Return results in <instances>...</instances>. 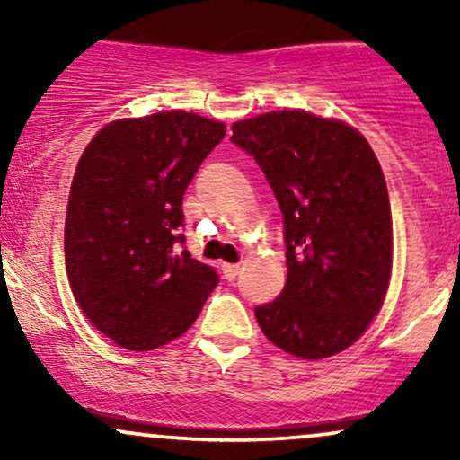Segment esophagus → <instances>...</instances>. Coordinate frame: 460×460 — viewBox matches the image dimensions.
Wrapping results in <instances>:
<instances>
[{
    "mask_svg": "<svg viewBox=\"0 0 460 460\" xmlns=\"http://www.w3.org/2000/svg\"><path fill=\"white\" fill-rule=\"evenodd\" d=\"M237 274H240V263H223V277L226 281H234Z\"/></svg>",
    "mask_w": 460,
    "mask_h": 460,
    "instance_id": "obj_1",
    "label": "esophagus"
}]
</instances>
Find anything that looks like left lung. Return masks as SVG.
Returning <instances> with one entry per match:
<instances>
[{"mask_svg": "<svg viewBox=\"0 0 460 460\" xmlns=\"http://www.w3.org/2000/svg\"><path fill=\"white\" fill-rule=\"evenodd\" d=\"M231 129L283 212L288 281L255 309L260 329L305 361L337 355L367 331L392 281V208L378 157L352 125L305 110L257 114Z\"/></svg>", "mask_w": 460, "mask_h": 460, "instance_id": "left-lung-1", "label": "left lung"}]
</instances>
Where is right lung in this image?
<instances>
[{"instance_id": "add662e5", "label": "right lung", "mask_w": 460, "mask_h": 460, "mask_svg": "<svg viewBox=\"0 0 460 460\" xmlns=\"http://www.w3.org/2000/svg\"><path fill=\"white\" fill-rule=\"evenodd\" d=\"M226 125L171 110L103 125L79 157L65 223L68 283L110 341L153 350L199 318L218 274L179 248L183 192Z\"/></svg>"}]
</instances>
